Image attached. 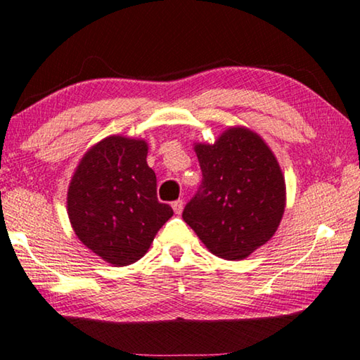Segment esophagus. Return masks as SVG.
Returning a JSON list of instances; mask_svg holds the SVG:
<instances>
[{"label": "esophagus", "mask_w": 360, "mask_h": 360, "mask_svg": "<svg viewBox=\"0 0 360 360\" xmlns=\"http://www.w3.org/2000/svg\"><path fill=\"white\" fill-rule=\"evenodd\" d=\"M184 205H185V202L181 201V199H179V201H174L172 202V209H174V212L176 215H180L181 212H184Z\"/></svg>", "instance_id": "34e87169"}]
</instances>
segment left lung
Here are the masks:
<instances>
[{"mask_svg":"<svg viewBox=\"0 0 360 360\" xmlns=\"http://www.w3.org/2000/svg\"><path fill=\"white\" fill-rule=\"evenodd\" d=\"M202 184L181 217L214 255L243 260L266 244L285 209L279 162L260 135L229 127L214 145H194Z\"/></svg>","mask_w":360,"mask_h":360,"instance_id":"1","label":"left lung"}]
</instances>
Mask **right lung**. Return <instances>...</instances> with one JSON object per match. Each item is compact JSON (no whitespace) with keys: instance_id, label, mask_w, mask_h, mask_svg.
I'll list each match as a JSON object with an SVG mask.
<instances>
[{"instance_id":"add662e5","label":"right lung","mask_w":360,"mask_h":360,"mask_svg":"<svg viewBox=\"0 0 360 360\" xmlns=\"http://www.w3.org/2000/svg\"><path fill=\"white\" fill-rule=\"evenodd\" d=\"M146 153L145 140L111 135L82 156L68 186L76 236L115 266L140 260L174 215L169 204L158 201L156 174L146 164Z\"/></svg>"}]
</instances>
